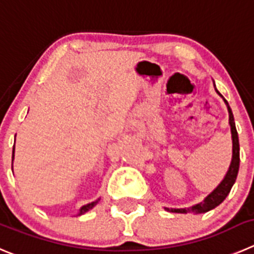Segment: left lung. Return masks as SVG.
Returning <instances> with one entry per match:
<instances>
[{"label":"left lung","mask_w":254,"mask_h":254,"mask_svg":"<svg viewBox=\"0 0 254 254\" xmlns=\"http://www.w3.org/2000/svg\"><path fill=\"white\" fill-rule=\"evenodd\" d=\"M215 91L218 92V90L215 89ZM219 94V92H218ZM220 95V94H219ZM222 96V95H220ZM223 98V96H222ZM224 103H226L227 109H228L229 114V125H231V132H232V143H233V154H232V162L229 165V169L227 172L226 177L223 178V181L218 184L217 188L207 196V198L203 200V202L198 203L195 205H191L189 208H165V210L173 213H205L210 209H214L215 207L223 202L224 199L227 198V195L231 191L232 187H233L234 182L237 179V175H238V169H239V140H238V132H237L236 124H234V118L233 113H232V109L229 106L228 101L223 98Z\"/></svg>","instance_id":"obj_1"}]
</instances>
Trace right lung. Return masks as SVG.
Returning a JSON list of instances; mask_svg holds the SVG:
<instances>
[{
	"label": "right lung",
	"mask_w": 254,
	"mask_h": 254,
	"mask_svg": "<svg viewBox=\"0 0 254 254\" xmlns=\"http://www.w3.org/2000/svg\"><path fill=\"white\" fill-rule=\"evenodd\" d=\"M13 156H15V146H13V150H12V162H13ZM99 200H100V199H96V200H95V202H91V203H89V204H86V205H84V207H81V208H80L79 215L84 214V213L89 212L90 209H92V208H94L95 205L98 204V203H99Z\"/></svg>",
	"instance_id": "right-lung-1"
}]
</instances>
